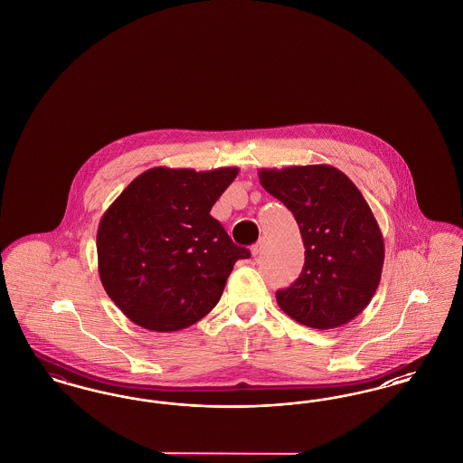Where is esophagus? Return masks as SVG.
I'll return each instance as SVG.
<instances>
[{"instance_id": "1", "label": "esophagus", "mask_w": 463, "mask_h": 463, "mask_svg": "<svg viewBox=\"0 0 463 463\" xmlns=\"http://www.w3.org/2000/svg\"><path fill=\"white\" fill-rule=\"evenodd\" d=\"M264 240H260L257 244H253V246H251V255H253V257H259V255L264 251Z\"/></svg>"}]
</instances>
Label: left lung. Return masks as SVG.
<instances>
[{"label": "left lung", "mask_w": 463, "mask_h": 463, "mask_svg": "<svg viewBox=\"0 0 463 463\" xmlns=\"http://www.w3.org/2000/svg\"><path fill=\"white\" fill-rule=\"evenodd\" d=\"M260 184L298 223L306 264L276 291L279 307L308 328L331 330L372 302L382 278L383 238L353 180L330 165L262 168Z\"/></svg>", "instance_id": "left-lung-1"}]
</instances>
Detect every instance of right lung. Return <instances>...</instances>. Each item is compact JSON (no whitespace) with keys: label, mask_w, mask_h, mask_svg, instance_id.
<instances>
[{"label":"right lung","mask_w":463,"mask_h":463,"mask_svg":"<svg viewBox=\"0 0 463 463\" xmlns=\"http://www.w3.org/2000/svg\"><path fill=\"white\" fill-rule=\"evenodd\" d=\"M238 174L236 166H156L106 210L97 231L99 276L135 325L184 330L217 306L232 267L250 257L210 215Z\"/></svg>","instance_id":"obj_1"}]
</instances>
